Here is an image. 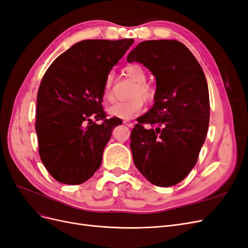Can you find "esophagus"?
I'll list each match as a JSON object with an SVG mask.
<instances>
[{"instance_id":"esophagus-1","label":"esophagus","mask_w":248,"mask_h":248,"mask_svg":"<svg viewBox=\"0 0 248 248\" xmlns=\"http://www.w3.org/2000/svg\"><path fill=\"white\" fill-rule=\"evenodd\" d=\"M123 123H124L126 126H128L129 128H131V127H133V123L130 122V121H127V120H125V121H123Z\"/></svg>"}]
</instances>
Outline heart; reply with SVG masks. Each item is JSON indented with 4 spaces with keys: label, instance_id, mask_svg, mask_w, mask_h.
I'll return each instance as SVG.
<instances>
[{
    "label": "heart",
    "instance_id": "b5f03b06",
    "mask_svg": "<svg viewBox=\"0 0 248 248\" xmlns=\"http://www.w3.org/2000/svg\"><path fill=\"white\" fill-rule=\"evenodd\" d=\"M125 76L137 82L131 93L132 99L128 101L116 102L108 108V114L123 120H130L139 115L144 108V101L151 102L155 98V89L147 82V73L139 64H129L124 67ZM112 77L111 74L106 78L103 85V98L107 101L114 100V94L111 91Z\"/></svg>",
    "mask_w": 248,
    "mask_h": 248
}]
</instances>
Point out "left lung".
Here are the masks:
<instances>
[{"label": "left lung", "mask_w": 248, "mask_h": 248, "mask_svg": "<svg viewBox=\"0 0 248 248\" xmlns=\"http://www.w3.org/2000/svg\"><path fill=\"white\" fill-rule=\"evenodd\" d=\"M127 61L144 64L157 86L154 106L130 132L133 162L152 184L176 185L196 166L207 136L210 100L204 71L177 40L142 41Z\"/></svg>", "instance_id": "1"}]
</instances>
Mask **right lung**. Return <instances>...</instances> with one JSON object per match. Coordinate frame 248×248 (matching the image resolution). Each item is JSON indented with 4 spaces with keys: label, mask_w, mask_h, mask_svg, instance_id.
<instances>
[{
    "label": "right lung",
    "mask_w": 248,
    "mask_h": 248,
    "mask_svg": "<svg viewBox=\"0 0 248 248\" xmlns=\"http://www.w3.org/2000/svg\"><path fill=\"white\" fill-rule=\"evenodd\" d=\"M133 42L80 41L44 73L37 93L35 129L40 159L58 182L81 184L101 166L111 131L122 124L103 110L104 80ZM93 118L103 122L96 124Z\"/></svg>",
    "instance_id": "obj_1"
}]
</instances>
